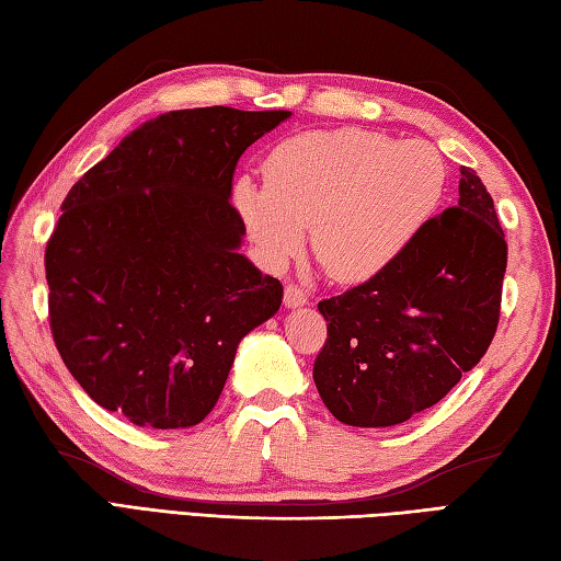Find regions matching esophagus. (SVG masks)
<instances>
[{
  "mask_svg": "<svg viewBox=\"0 0 561 561\" xmlns=\"http://www.w3.org/2000/svg\"><path fill=\"white\" fill-rule=\"evenodd\" d=\"M306 304H308V294L301 287H296V284H287V287H284V306L301 308Z\"/></svg>",
  "mask_w": 561,
  "mask_h": 561,
  "instance_id": "34e87169",
  "label": "esophagus"
}]
</instances>
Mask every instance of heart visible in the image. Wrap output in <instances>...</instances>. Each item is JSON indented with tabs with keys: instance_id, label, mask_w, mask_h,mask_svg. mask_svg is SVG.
Returning a JSON list of instances; mask_svg holds the SVG:
<instances>
[{
	"instance_id": "b5f03b06",
	"label": "heart",
	"mask_w": 561,
	"mask_h": 561,
	"mask_svg": "<svg viewBox=\"0 0 561 561\" xmlns=\"http://www.w3.org/2000/svg\"><path fill=\"white\" fill-rule=\"evenodd\" d=\"M448 165L422 139L364 127L311 129L279 141L265 185L241 178L233 205L250 241L279 267L304 248L340 282H364L404 255L440 207Z\"/></svg>"
}]
</instances>
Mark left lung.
Here are the masks:
<instances>
[{"instance_id": "1", "label": "left lung", "mask_w": 561, "mask_h": 561, "mask_svg": "<svg viewBox=\"0 0 561 561\" xmlns=\"http://www.w3.org/2000/svg\"><path fill=\"white\" fill-rule=\"evenodd\" d=\"M388 270L318 304L328 340L316 388L335 420L396 426L436 404L484 356L499 323L506 241L480 175Z\"/></svg>"}]
</instances>
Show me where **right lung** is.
<instances>
[{"label":"right lung","instance_id":"1","mask_svg":"<svg viewBox=\"0 0 561 561\" xmlns=\"http://www.w3.org/2000/svg\"><path fill=\"white\" fill-rule=\"evenodd\" d=\"M289 111L224 105L139 125L75 183L45 248L50 328L69 374L137 426L187 428L217 404L238 342L282 306L241 253L238 159Z\"/></svg>","mask_w":561,"mask_h":561}]
</instances>
